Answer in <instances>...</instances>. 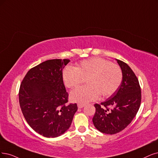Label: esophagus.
<instances>
[{"mask_svg":"<svg viewBox=\"0 0 158 158\" xmlns=\"http://www.w3.org/2000/svg\"><path fill=\"white\" fill-rule=\"evenodd\" d=\"M84 106H85V104H84V103H78V104H77V107H78L79 108H80V109L83 108Z\"/></svg>","mask_w":158,"mask_h":158,"instance_id":"obj_1","label":"esophagus"}]
</instances>
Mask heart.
<instances>
[{
  "label": "heart",
  "mask_w": 158,
  "mask_h": 158,
  "mask_svg": "<svg viewBox=\"0 0 158 158\" xmlns=\"http://www.w3.org/2000/svg\"><path fill=\"white\" fill-rule=\"evenodd\" d=\"M62 78L69 89L77 87L85 80L86 86L70 93L72 101L83 103L96 100L100 94L103 98L113 95L121 83L122 72L117 64L94 57L83 60L76 68L66 67Z\"/></svg>",
  "instance_id": "1"
}]
</instances>
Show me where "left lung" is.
Instances as JSON below:
<instances>
[{
  "instance_id": "left-lung-1",
  "label": "left lung",
  "mask_w": 158,
  "mask_h": 158,
  "mask_svg": "<svg viewBox=\"0 0 158 158\" xmlns=\"http://www.w3.org/2000/svg\"><path fill=\"white\" fill-rule=\"evenodd\" d=\"M122 72L118 89L100 105L95 104L93 124L102 133L113 135L129 125L141 106V91L139 81L127 64L116 59Z\"/></svg>"
}]
</instances>
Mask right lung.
Instances as JSON below:
<instances>
[{
    "mask_svg": "<svg viewBox=\"0 0 158 158\" xmlns=\"http://www.w3.org/2000/svg\"><path fill=\"white\" fill-rule=\"evenodd\" d=\"M68 59L46 60L31 68L22 81L19 92L23 116L32 129L45 137H56L71 126L77 110L76 103L67 104L68 94L62 70Z\"/></svg>",
    "mask_w": 158,
    "mask_h": 158,
    "instance_id": "right-lung-1",
    "label": "right lung"
}]
</instances>
